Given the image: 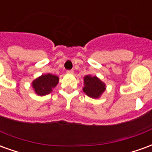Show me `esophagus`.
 Listing matches in <instances>:
<instances>
[{
    "label": "esophagus",
    "mask_w": 152,
    "mask_h": 152,
    "mask_svg": "<svg viewBox=\"0 0 152 152\" xmlns=\"http://www.w3.org/2000/svg\"><path fill=\"white\" fill-rule=\"evenodd\" d=\"M66 72L69 73V74H72V73L74 72V71H73V70H67V71H66Z\"/></svg>",
    "instance_id": "obj_1"
}]
</instances>
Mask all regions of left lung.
I'll list each match as a JSON object with an SVG mask.
<instances>
[{
	"label": "left lung",
	"mask_w": 152,
	"mask_h": 152,
	"mask_svg": "<svg viewBox=\"0 0 152 152\" xmlns=\"http://www.w3.org/2000/svg\"><path fill=\"white\" fill-rule=\"evenodd\" d=\"M84 81H85V87L83 88L84 92L93 99H98L104 92L106 89L104 83H102L96 76H85Z\"/></svg>",
	"instance_id": "1"
}]
</instances>
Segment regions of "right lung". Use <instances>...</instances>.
I'll use <instances>...</instances> for the list:
<instances>
[{"label": "right lung", "instance_id": "add662e5", "mask_svg": "<svg viewBox=\"0 0 152 152\" xmlns=\"http://www.w3.org/2000/svg\"><path fill=\"white\" fill-rule=\"evenodd\" d=\"M58 83V77L51 74L42 75L32 82V87L35 92L40 96L46 95L52 91Z\"/></svg>", "mask_w": 152, "mask_h": 152}]
</instances>
